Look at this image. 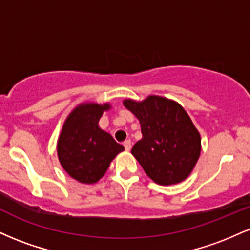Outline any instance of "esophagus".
Masks as SVG:
<instances>
[{
    "label": "esophagus",
    "mask_w": 250,
    "mask_h": 250,
    "mask_svg": "<svg viewBox=\"0 0 250 250\" xmlns=\"http://www.w3.org/2000/svg\"><path fill=\"white\" fill-rule=\"evenodd\" d=\"M123 146H125V150H130V148H131V142H130V140H125V142H123Z\"/></svg>",
    "instance_id": "34e87169"
}]
</instances>
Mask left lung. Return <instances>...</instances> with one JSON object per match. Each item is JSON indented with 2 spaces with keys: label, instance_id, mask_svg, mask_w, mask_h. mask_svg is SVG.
Returning <instances> with one entry per match:
<instances>
[{
  "label": "left lung",
  "instance_id": "8db88e82",
  "mask_svg": "<svg viewBox=\"0 0 250 250\" xmlns=\"http://www.w3.org/2000/svg\"><path fill=\"white\" fill-rule=\"evenodd\" d=\"M123 104L141 125L143 137L131 154L146 174L162 186L187 179L199 160L201 137L185 109L161 96L142 102L125 100Z\"/></svg>",
  "mask_w": 250,
  "mask_h": 250
}]
</instances>
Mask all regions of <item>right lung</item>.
I'll return each mask as SVG.
<instances>
[{"label":"right lung","instance_id":"right-lung-1","mask_svg":"<svg viewBox=\"0 0 250 250\" xmlns=\"http://www.w3.org/2000/svg\"><path fill=\"white\" fill-rule=\"evenodd\" d=\"M109 104L87 103L74 109L63 125L57 154L64 170L81 183H95L117 154L125 150L110 134L99 127Z\"/></svg>","mask_w":250,"mask_h":250}]
</instances>
